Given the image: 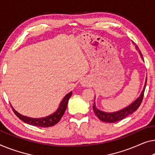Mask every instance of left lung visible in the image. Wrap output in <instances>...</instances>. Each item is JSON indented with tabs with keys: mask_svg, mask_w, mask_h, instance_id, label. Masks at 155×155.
Returning a JSON list of instances; mask_svg holds the SVG:
<instances>
[{
	"mask_svg": "<svg viewBox=\"0 0 155 155\" xmlns=\"http://www.w3.org/2000/svg\"><path fill=\"white\" fill-rule=\"evenodd\" d=\"M135 47H136V48H137V50H138V52H139L142 59L143 60L141 52H140V50L138 49V47L137 45H136ZM146 84H147V77H146V80H145L144 87L143 89L140 96L138 97L134 101V102L131 103L130 105H129L128 107H125L124 108H123V109L117 110V111L112 112V113L102 111V110L98 109V108L96 107L95 101H94V104L92 108H93L94 114H95V115L98 117V118L100 119V120L104 122H109V123H114V122H116L117 121L121 120L122 119L125 118V117H127L128 115L132 114L134 112H135L136 110L138 109V107H139V106L142 102L143 98L145 89V87H146ZM94 98H95V97H94Z\"/></svg>",
	"mask_w": 155,
	"mask_h": 155,
	"instance_id": "obj_1",
	"label": "left lung"
}]
</instances>
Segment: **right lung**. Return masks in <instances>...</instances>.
<instances>
[{
  "label": "right lung",
  "mask_w": 155,
  "mask_h": 155,
  "mask_svg": "<svg viewBox=\"0 0 155 155\" xmlns=\"http://www.w3.org/2000/svg\"><path fill=\"white\" fill-rule=\"evenodd\" d=\"M72 92H69L68 94H67L64 97L63 99V100L61 101V102L60 103L59 107L58 108L54 114L48 115V116L45 117H40V118H33V117H29L27 116H24L21 114H20L19 113L14 109V108L12 107L14 113L15 115L19 118L23 122H26L27 124H31V125L35 126V127H52L55 125V124H57L60 120H61V117H63V115L64 114L67 107H68V101L71 97Z\"/></svg>",
  "instance_id": "right-lung-1"
}]
</instances>
